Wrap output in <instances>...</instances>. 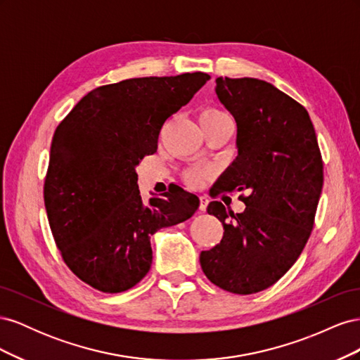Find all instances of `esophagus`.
<instances>
[{"label": "esophagus", "mask_w": 360, "mask_h": 360, "mask_svg": "<svg viewBox=\"0 0 360 360\" xmlns=\"http://www.w3.org/2000/svg\"><path fill=\"white\" fill-rule=\"evenodd\" d=\"M209 197L207 195H201L200 197V212H205L207 210V204H209Z\"/></svg>", "instance_id": "esophagus-1"}]
</instances>
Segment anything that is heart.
<instances>
[{
  "mask_svg": "<svg viewBox=\"0 0 360 360\" xmlns=\"http://www.w3.org/2000/svg\"><path fill=\"white\" fill-rule=\"evenodd\" d=\"M226 117L222 111L216 110V108H204V110L200 112V123L205 124V123H212L216 122V120ZM212 176V169L210 168H189L184 171L183 179L186 181L189 186L198 188L201 184Z\"/></svg>",
  "mask_w": 360,
  "mask_h": 360,
  "instance_id": "obj_1",
  "label": "heart"
}]
</instances>
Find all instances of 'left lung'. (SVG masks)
Wrapping results in <instances>:
<instances>
[{"instance_id": "8db88e82", "label": "left lung", "mask_w": 360, "mask_h": 360, "mask_svg": "<svg viewBox=\"0 0 360 360\" xmlns=\"http://www.w3.org/2000/svg\"><path fill=\"white\" fill-rule=\"evenodd\" d=\"M216 94L237 123L238 156L207 207L224 225L221 243L202 250L204 275L234 294L274 285L296 263L311 236L323 188V159L308 111L271 84L217 78ZM246 191L243 214L215 197ZM232 219H229V216Z\"/></svg>"}]
</instances>
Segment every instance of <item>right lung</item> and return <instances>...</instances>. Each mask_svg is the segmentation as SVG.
I'll list each match as a JSON object with an SVG mask.
<instances>
[{
	"label": "right lung",
	"mask_w": 360,
	"mask_h": 360,
	"mask_svg": "<svg viewBox=\"0 0 360 360\" xmlns=\"http://www.w3.org/2000/svg\"><path fill=\"white\" fill-rule=\"evenodd\" d=\"M209 79L195 72L97 86L56 129L43 198L63 261L85 284L111 294L135 287L153 261L150 236L197 212V195L177 184L144 204L135 168Z\"/></svg>",
	"instance_id": "1"
}]
</instances>
